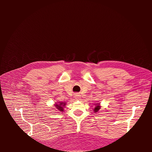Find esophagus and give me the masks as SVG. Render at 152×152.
Segmentation results:
<instances>
[{
	"mask_svg": "<svg viewBox=\"0 0 152 152\" xmlns=\"http://www.w3.org/2000/svg\"><path fill=\"white\" fill-rule=\"evenodd\" d=\"M75 98H76V99H80V98H81V97H80V95H79V94H75Z\"/></svg>",
	"mask_w": 152,
	"mask_h": 152,
	"instance_id": "obj_1",
	"label": "esophagus"
}]
</instances>
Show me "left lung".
Masks as SVG:
<instances>
[{
    "instance_id": "obj_1",
    "label": "left lung",
    "mask_w": 152,
    "mask_h": 152,
    "mask_svg": "<svg viewBox=\"0 0 152 152\" xmlns=\"http://www.w3.org/2000/svg\"><path fill=\"white\" fill-rule=\"evenodd\" d=\"M94 108H93V111L94 113H96L98 112L99 110H100L101 108V105H100V103H94Z\"/></svg>"
}]
</instances>
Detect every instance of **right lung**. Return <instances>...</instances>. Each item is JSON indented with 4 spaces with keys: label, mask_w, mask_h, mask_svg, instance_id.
Listing matches in <instances>:
<instances>
[{
    "label": "right lung",
    "mask_w": 152,
    "mask_h": 152,
    "mask_svg": "<svg viewBox=\"0 0 152 152\" xmlns=\"http://www.w3.org/2000/svg\"><path fill=\"white\" fill-rule=\"evenodd\" d=\"M66 102H55L54 104V107L58 112H64V108H65Z\"/></svg>",
    "instance_id": "obj_1"
}]
</instances>
